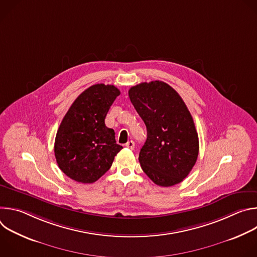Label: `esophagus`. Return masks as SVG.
Returning a JSON list of instances; mask_svg holds the SVG:
<instances>
[{
    "mask_svg": "<svg viewBox=\"0 0 257 257\" xmlns=\"http://www.w3.org/2000/svg\"><path fill=\"white\" fill-rule=\"evenodd\" d=\"M125 145H126V148H128V149H130V150H134V148H135V143H134V141H132V140L128 141Z\"/></svg>",
    "mask_w": 257,
    "mask_h": 257,
    "instance_id": "obj_1",
    "label": "esophagus"
}]
</instances>
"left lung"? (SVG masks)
I'll use <instances>...</instances> for the list:
<instances>
[{"label":"left lung","instance_id":"left-lung-1","mask_svg":"<svg viewBox=\"0 0 257 257\" xmlns=\"http://www.w3.org/2000/svg\"><path fill=\"white\" fill-rule=\"evenodd\" d=\"M128 93L148 130L138 158L143 172L159 186L178 184L192 170L199 152L189 109L173 87L160 80L132 86Z\"/></svg>","mask_w":257,"mask_h":257}]
</instances>
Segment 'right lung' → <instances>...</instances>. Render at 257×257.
Listing matches in <instances>:
<instances>
[{
	"instance_id": "right-lung-1",
	"label": "right lung",
	"mask_w": 257,
	"mask_h": 257,
	"mask_svg": "<svg viewBox=\"0 0 257 257\" xmlns=\"http://www.w3.org/2000/svg\"><path fill=\"white\" fill-rule=\"evenodd\" d=\"M120 93L114 85L94 84L74 100L63 118L55 139V157L72 180L84 184L95 182L123 149L116 143L115 131L104 124Z\"/></svg>"
}]
</instances>
